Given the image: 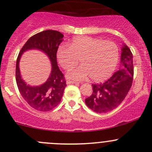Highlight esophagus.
<instances>
[{
  "label": "esophagus",
  "instance_id": "obj_1",
  "mask_svg": "<svg viewBox=\"0 0 152 152\" xmlns=\"http://www.w3.org/2000/svg\"><path fill=\"white\" fill-rule=\"evenodd\" d=\"M66 84H78V83L73 81H70V80H67V81H66Z\"/></svg>",
  "mask_w": 152,
  "mask_h": 152
}]
</instances>
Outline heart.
<instances>
[{
	"label": "heart",
	"instance_id": "b5f03b06",
	"mask_svg": "<svg viewBox=\"0 0 152 152\" xmlns=\"http://www.w3.org/2000/svg\"><path fill=\"white\" fill-rule=\"evenodd\" d=\"M61 46L57 50V58L61 66L66 71L78 64L82 66L68 74V77L82 81L90 77L94 81L107 79L116 69L119 50L116 43L89 36L76 37L69 44Z\"/></svg>",
	"mask_w": 152,
	"mask_h": 152
}]
</instances>
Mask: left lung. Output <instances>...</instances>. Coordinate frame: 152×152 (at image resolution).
<instances>
[{
	"label": "left lung",
	"mask_w": 152,
	"mask_h": 152,
	"mask_svg": "<svg viewBox=\"0 0 152 152\" xmlns=\"http://www.w3.org/2000/svg\"><path fill=\"white\" fill-rule=\"evenodd\" d=\"M134 77L133 55L128 46L121 48V69L104 83L92 84L93 92L85 99L89 109L96 113H106L116 109L130 90Z\"/></svg>",
	"instance_id": "8db88e82"
}]
</instances>
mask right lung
I'll return each mask as SVG.
<instances>
[{
	"mask_svg": "<svg viewBox=\"0 0 152 152\" xmlns=\"http://www.w3.org/2000/svg\"><path fill=\"white\" fill-rule=\"evenodd\" d=\"M64 35L59 31L46 30L38 33L26 41L16 61L15 79L19 92L29 106L39 111H48L61 101L66 81L57 64L56 53ZM30 49L40 50L46 53L52 62V72L46 83L38 87L27 85L22 79L19 61L23 52Z\"/></svg>",
	"mask_w": 152,
	"mask_h": 152,
	"instance_id": "obj_1",
	"label": "right lung"
}]
</instances>
